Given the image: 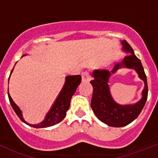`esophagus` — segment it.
I'll return each instance as SVG.
<instances>
[{"label":"esophagus","mask_w":158,"mask_h":158,"mask_svg":"<svg viewBox=\"0 0 158 158\" xmlns=\"http://www.w3.org/2000/svg\"><path fill=\"white\" fill-rule=\"evenodd\" d=\"M90 76H89V72L87 71H85L83 72V73H82V82H89V80H90Z\"/></svg>","instance_id":"obj_1"}]
</instances>
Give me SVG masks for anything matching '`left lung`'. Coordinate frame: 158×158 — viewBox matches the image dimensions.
<instances>
[{"instance_id":"obj_1","label":"left lung","mask_w":158,"mask_h":158,"mask_svg":"<svg viewBox=\"0 0 158 158\" xmlns=\"http://www.w3.org/2000/svg\"><path fill=\"white\" fill-rule=\"evenodd\" d=\"M122 44L123 50L128 52V55L124 57L122 62L117 63L111 71L107 69L94 70L92 74L93 79L90 81L93 87L91 100V107L93 112L103 123L116 128L128 125L138 118L147 101L148 92L147 77L141 60L135 55L133 49L126 40H122ZM122 67L134 69L145 82L143 98L135 104L119 105L114 101L110 95L108 85L109 78L111 74Z\"/></svg>"}]
</instances>
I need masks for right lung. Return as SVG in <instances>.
<instances>
[{"label": "right lung", "instance_id": "right-lung-1", "mask_svg": "<svg viewBox=\"0 0 158 158\" xmlns=\"http://www.w3.org/2000/svg\"><path fill=\"white\" fill-rule=\"evenodd\" d=\"M26 56H22V57ZM11 71V73L13 72ZM10 73V74H11ZM10 79V77H9ZM81 80H82V77L80 75H76V76H68L66 77V81H65V84L63 85V89H62L61 92L59 94L58 97L56 99L55 102L52 105V108L49 111V112L46 114L45 117L43 118L41 122L39 123L32 124L28 123L24 120L23 117V114L20 110V108L17 106L12 98L10 97V95L8 93V98L10 103L12 106L13 109L14 110L17 115L20 118V120L23 122H24L27 125H30V126L33 127V128H47V127L52 126V125L58 124L66 117V111L69 109L70 106V101L76 92V89L78 88L79 85L80 84Z\"/></svg>", "mask_w": 158, "mask_h": 158}]
</instances>
